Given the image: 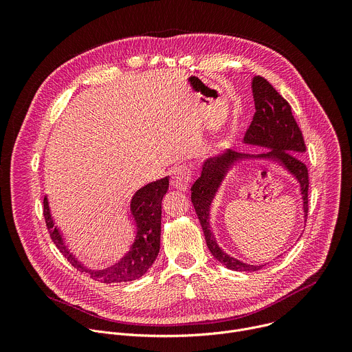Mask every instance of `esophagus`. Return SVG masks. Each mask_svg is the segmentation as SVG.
<instances>
[{"label": "esophagus", "mask_w": 352, "mask_h": 352, "mask_svg": "<svg viewBox=\"0 0 352 352\" xmlns=\"http://www.w3.org/2000/svg\"><path fill=\"white\" fill-rule=\"evenodd\" d=\"M192 171L188 164H178L171 170V186L185 190L190 182Z\"/></svg>", "instance_id": "esophagus-1"}]
</instances>
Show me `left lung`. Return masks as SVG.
Here are the masks:
<instances>
[{
  "instance_id": "obj_1",
  "label": "left lung",
  "mask_w": 352,
  "mask_h": 352,
  "mask_svg": "<svg viewBox=\"0 0 352 352\" xmlns=\"http://www.w3.org/2000/svg\"><path fill=\"white\" fill-rule=\"evenodd\" d=\"M250 87L255 98L256 113L245 133L243 143L267 148L269 152L255 156L232 152L228 148L220 150L204 160L200 177L190 188L192 204L210 254L224 267L235 272H258L267 265H250L227 254L219 245L212 227V205L224 181L236 166L246 162H266L283 168L298 185L304 221H307L308 214L309 179L307 166L300 160L307 147L302 133L292 117L291 106L262 76H254Z\"/></svg>"
}]
</instances>
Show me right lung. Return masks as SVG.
<instances>
[{"label":"right lung","instance_id":"1","mask_svg":"<svg viewBox=\"0 0 352 352\" xmlns=\"http://www.w3.org/2000/svg\"><path fill=\"white\" fill-rule=\"evenodd\" d=\"M170 177L152 181L139 188L129 202L128 220L133 228V241L126 254L118 262L104 269H93L85 265L69 248L61 228L50 208L47 195L44 196V219L52 239L68 262L82 273L89 274L93 280L106 284L133 281L140 278L156 261L160 250L162 235V200L168 190Z\"/></svg>","mask_w":352,"mask_h":352}]
</instances>
